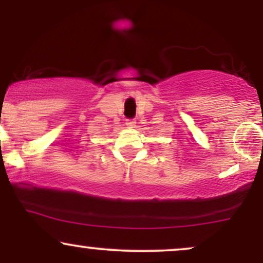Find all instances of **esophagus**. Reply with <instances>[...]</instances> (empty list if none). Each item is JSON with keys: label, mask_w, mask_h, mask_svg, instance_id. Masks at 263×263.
Instances as JSON below:
<instances>
[{"label": "esophagus", "mask_w": 263, "mask_h": 263, "mask_svg": "<svg viewBox=\"0 0 263 263\" xmlns=\"http://www.w3.org/2000/svg\"><path fill=\"white\" fill-rule=\"evenodd\" d=\"M126 126H127L128 128H135L136 127V121H134V120H129V121L126 122Z\"/></svg>", "instance_id": "esophagus-1"}]
</instances>
